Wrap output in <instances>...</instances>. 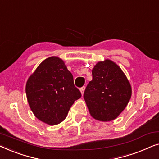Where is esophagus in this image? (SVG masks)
I'll return each instance as SVG.
<instances>
[{"label": "esophagus", "mask_w": 159, "mask_h": 159, "mask_svg": "<svg viewBox=\"0 0 159 159\" xmlns=\"http://www.w3.org/2000/svg\"><path fill=\"white\" fill-rule=\"evenodd\" d=\"M84 89H85V87H84V86L82 87V88L80 89V92H81L82 95H83V94H84Z\"/></svg>", "instance_id": "1"}]
</instances>
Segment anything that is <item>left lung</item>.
<instances>
[{"label":"left lung","mask_w":159,"mask_h":159,"mask_svg":"<svg viewBox=\"0 0 159 159\" xmlns=\"http://www.w3.org/2000/svg\"><path fill=\"white\" fill-rule=\"evenodd\" d=\"M84 99L91 116L109 121L118 117L129 103L132 88L120 67L109 59L100 61L92 70Z\"/></svg>","instance_id":"1"}]
</instances>
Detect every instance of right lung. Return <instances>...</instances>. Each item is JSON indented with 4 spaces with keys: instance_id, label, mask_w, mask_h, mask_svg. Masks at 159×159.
Wrapping results in <instances>:
<instances>
[{
    "instance_id": "right-lung-1",
    "label": "right lung",
    "mask_w": 159,
    "mask_h": 159,
    "mask_svg": "<svg viewBox=\"0 0 159 159\" xmlns=\"http://www.w3.org/2000/svg\"><path fill=\"white\" fill-rule=\"evenodd\" d=\"M26 94L34 116L50 125L64 121L71 106L82 96L64 61L56 56L39 65L27 80Z\"/></svg>"
}]
</instances>
